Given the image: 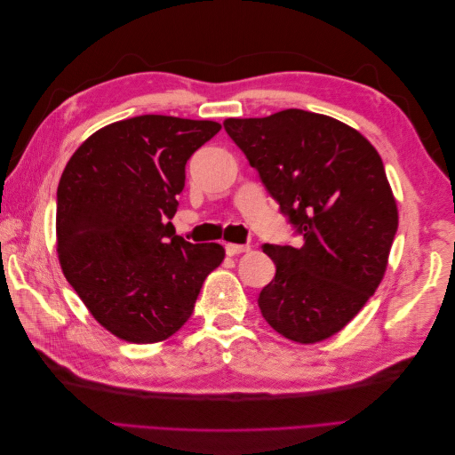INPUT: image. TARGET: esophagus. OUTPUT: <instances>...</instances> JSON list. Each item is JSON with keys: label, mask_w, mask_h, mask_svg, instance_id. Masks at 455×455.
Masks as SVG:
<instances>
[{"label": "esophagus", "mask_w": 455, "mask_h": 455, "mask_svg": "<svg viewBox=\"0 0 455 455\" xmlns=\"http://www.w3.org/2000/svg\"><path fill=\"white\" fill-rule=\"evenodd\" d=\"M249 251H251L249 246H244V244H233V243H228V244H226V252H228V256H237V254L249 252Z\"/></svg>", "instance_id": "esophagus-1"}]
</instances>
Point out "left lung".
<instances>
[{
  "label": "left lung",
  "instance_id": "8db88e82",
  "mask_svg": "<svg viewBox=\"0 0 455 455\" xmlns=\"http://www.w3.org/2000/svg\"><path fill=\"white\" fill-rule=\"evenodd\" d=\"M224 129L304 237L298 249L264 244L277 273L261 315L296 343L334 336L376 292L398 228L379 154L346 123L296 108Z\"/></svg>",
  "mask_w": 455,
  "mask_h": 455
}]
</instances>
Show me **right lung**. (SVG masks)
<instances>
[{"label":"right lung","instance_id":"obj_1","mask_svg":"<svg viewBox=\"0 0 455 455\" xmlns=\"http://www.w3.org/2000/svg\"><path fill=\"white\" fill-rule=\"evenodd\" d=\"M222 129L216 121L139 116L91 134L57 189L64 277L108 332L157 343L184 326L222 244L176 235L186 163Z\"/></svg>","mask_w":455,"mask_h":455}]
</instances>
